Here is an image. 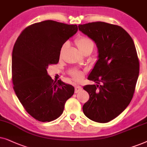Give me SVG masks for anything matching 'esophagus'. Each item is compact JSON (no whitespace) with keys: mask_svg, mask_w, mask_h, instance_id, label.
I'll return each instance as SVG.
<instances>
[{"mask_svg":"<svg viewBox=\"0 0 147 147\" xmlns=\"http://www.w3.org/2000/svg\"><path fill=\"white\" fill-rule=\"evenodd\" d=\"M82 90V87L81 86H76L75 88V93H77L80 92Z\"/></svg>","mask_w":147,"mask_h":147,"instance_id":"1","label":"esophagus"}]
</instances>
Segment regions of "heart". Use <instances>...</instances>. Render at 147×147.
Segmentation results:
<instances>
[{
  "instance_id": "heart-1",
  "label": "heart",
  "mask_w": 147,
  "mask_h": 147,
  "mask_svg": "<svg viewBox=\"0 0 147 147\" xmlns=\"http://www.w3.org/2000/svg\"><path fill=\"white\" fill-rule=\"evenodd\" d=\"M75 44L77 45V46L79 48L80 52H81L82 54H83L84 52H85L86 51L91 50H93L94 44L93 42L90 40L89 38H86V37H79L78 38L77 40H75ZM66 46H67V44L65 43L62 45L61 48L60 50V56H61L63 54L64 51L65 50L66 48ZM70 75L73 79L75 80V81H79L81 79L82 77V73L81 72L77 71V70H73V71L70 72Z\"/></svg>"
}]
</instances>
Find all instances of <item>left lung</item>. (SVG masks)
Segmentation results:
<instances>
[{
	"label": "left lung",
	"mask_w": 147,
	"mask_h": 147,
	"mask_svg": "<svg viewBox=\"0 0 147 147\" xmlns=\"http://www.w3.org/2000/svg\"><path fill=\"white\" fill-rule=\"evenodd\" d=\"M98 49V60L88 79L96 85L83 89L89 99L84 114L94 122L106 123L118 116L130 103L139 75V61L134 43L122 27L93 22L79 25Z\"/></svg>",
	"instance_id": "obj_1"
}]
</instances>
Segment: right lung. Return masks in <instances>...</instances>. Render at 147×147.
<instances>
[{"label": "right lung", "instance_id": "1", "mask_svg": "<svg viewBox=\"0 0 147 147\" xmlns=\"http://www.w3.org/2000/svg\"><path fill=\"white\" fill-rule=\"evenodd\" d=\"M77 30V25L47 20L27 27L16 40L12 54L13 89L27 112L37 120L57 119L74 94L73 86L54 81L47 68L58 63L62 46Z\"/></svg>", "mask_w": 147, "mask_h": 147}]
</instances>
